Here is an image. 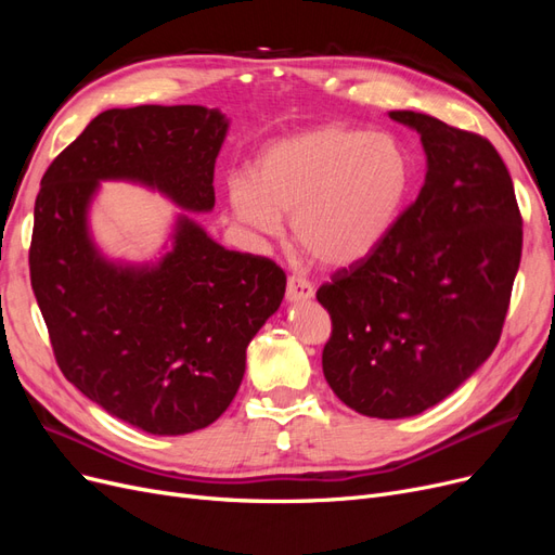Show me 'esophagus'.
Masks as SVG:
<instances>
[{
    "label": "esophagus",
    "mask_w": 555,
    "mask_h": 555,
    "mask_svg": "<svg viewBox=\"0 0 555 555\" xmlns=\"http://www.w3.org/2000/svg\"><path fill=\"white\" fill-rule=\"evenodd\" d=\"M314 296V287L298 275H292L287 280V300L289 304H300V300H310Z\"/></svg>",
    "instance_id": "esophagus-1"
}]
</instances>
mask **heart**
Listing matches in <instances>:
<instances>
[{
	"label": "heart",
	"instance_id": "heart-1",
	"mask_svg": "<svg viewBox=\"0 0 555 555\" xmlns=\"http://www.w3.org/2000/svg\"><path fill=\"white\" fill-rule=\"evenodd\" d=\"M414 162L386 131L326 125L268 145L255 176L231 180L236 220L259 236L282 233L292 217L296 243L324 266L371 257L400 220Z\"/></svg>",
	"mask_w": 555,
	"mask_h": 555
}]
</instances>
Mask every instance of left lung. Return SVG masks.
I'll use <instances>...</instances> for the list:
<instances>
[{"label":"left lung","mask_w":555,"mask_h":555,"mask_svg":"<svg viewBox=\"0 0 555 555\" xmlns=\"http://www.w3.org/2000/svg\"><path fill=\"white\" fill-rule=\"evenodd\" d=\"M426 180L386 241L322 284L324 377L347 408L405 418L438 405L495 349L520 263V212L498 150L438 117L391 111Z\"/></svg>","instance_id":"obj_1"}]
</instances>
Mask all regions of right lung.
Instances as JSON below:
<instances>
[{"instance_id": "add662e5", "label": "right lung", "mask_w": 555, "mask_h": 555, "mask_svg": "<svg viewBox=\"0 0 555 555\" xmlns=\"http://www.w3.org/2000/svg\"><path fill=\"white\" fill-rule=\"evenodd\" d=\"M229 120L206 106L99 113L41 178L29 275L60 371L108 414L153 435L210 426L245 375V351L275 314L287 275L212 241L190 212L215 208ZM159 191L177 216L155 262L106 258L89 208L101 182Z\"/></svg>"}]
</instances>
